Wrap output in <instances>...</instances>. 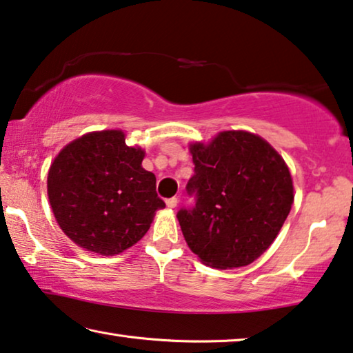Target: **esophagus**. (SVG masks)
Wrapping results in <instances>:
<instances>
[{"mask_svg":"<svg viewBox=\"0 0 353 353\" xmlns=\"http://www.w3.org/2000/svg\"><path fill=\"white\" fill-rule=\"evenodd\" d=\"M165 203H167V207H168V208H175V207L178 205V197H170V199H167Z\"/></svg>","mask_w":353,"mask_h":353,"instance_id":"obj_1","label":"esophagus"}]
</instances>
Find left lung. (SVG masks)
Listing matches in <instances>:
<instances>
[{"label":"left lung","mask_w":353,"mask_h":353,"mask_svg":"<svg viewBox=\"0 0 353 353\" xmlns=\"http://www.w3.org/2000/svg\"><path fill=\"white\" fill-rule=\"evenodd\" d=\"M194 175L188 181L196 205L176 218L203 264L234 269L252 264L270 247L293 205V180L282 156L261 137L219 132L189 146Z\"/></svg>","instance_id":"obj_1"}]
</instances>
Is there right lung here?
<instances>
[{
    "label": "right lung",
    "mask_w": 353,
    "mask_h": 353,
    "mask_svg": "<svg viewBox=\"0 0 353 353\" xmlns=\"http://www.w3.org/2000/svg\"><path fill=\"white\" fill-rule=\"evenodd\" d=\"M143 157L141 148L125 145L122 130L90 132L59 152L48 175L49 202L76 245L114 256L148 232L165 203Z\"/></svg>",
    "instance_id": "obj_1"
}]
</instances>
